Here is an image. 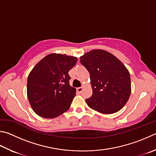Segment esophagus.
Instances as JSON below:
<instances>
[{
    "label": "esophagus",
    "mask_w": 156,
    "mask_h": 156,
    "mask_svg": "<svg viewBox=\"0 0 156 156\" xmlns=\"http://www.w3.org/2000/svg\"><path fill=\"white\" fill-rule=\"evenodd\" d=\"M83 87H78L77 88V90L79 92V93H81L82 91H83Z\"/></svg>",
    "instance_id": "1"
}]
</instances>
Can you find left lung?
Instances as JSON below:
<instances>
[{
    "label": "left lung",
    "instance_id": "1",
    "mask_svg": "<svg viewBox=\"0 0 156 156\" xmlns=\"http://www.w3.org/2000/svg\"><path fill=\"white\" fill-rule=\"evenodd\" d=\"M80 63L90 73L93 89L86 100L90 108L112 114L126 105L131 94V80L126 66L111 53L93 50L80 56Z\"/></svg>",
    "mask_w": 156,
    "mask_h": 156
}]
</instances>
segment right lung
I'll list each match as a JSON object with an SVG mask.
<instances>
[{"label": "right lung", "instance_id": "obj_1", "mask_svg": "<svg viewBox=\"0 0 156 156\" xmlns=\"http://www.w3.org/2000/svg\"><path fill=\"white\" fill-rule=\"evenodd\" d=\"M76 63L75 56L53 53L31 70L27 80V97L37 115L53 119L69 108L76 89L69 85L68 72Z\"/></svg>", "mask_w": 156, "mask_h": 156}]
</instances>
